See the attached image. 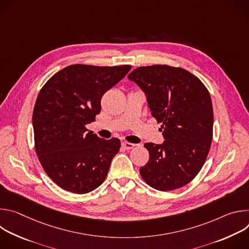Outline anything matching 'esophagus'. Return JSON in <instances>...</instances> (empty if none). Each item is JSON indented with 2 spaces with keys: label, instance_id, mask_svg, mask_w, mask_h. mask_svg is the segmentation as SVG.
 <instances>
[{
  "label": "esophagus",
  "instance_id": "1",
  "mask_svg": "<svg viewBox=\"0 0 249 249\" xmlns=\"http://www.w3.org/2000/svg\"><path fill=\"white\" fill-rule=\"evenodd\" d=\"M121 145H122V147H123L124 149H126V150H130V149H133V148L135 147V145H134V144L129 143V142H125V141H123V142H122Z\"/></svg>",
  "mask_w": 249,
  "mask_h": 249
}]
</instances>
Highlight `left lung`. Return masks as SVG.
I'll use <instances>...</instances> for the list:
<instances>
[{
  "instance_id": "8db88e82",
  "label": "left lung",
  "mask_w": 249,
  "mask_h": 249,
  "mask_svg": "<svg viewBox=\"0 0 249 249\" xmlns=\"http://www.w3.org/2000/svg\"><path fill=\"white\" fill-rule=\"evenodd\" d=\"M128 79L146 94L164 138L162 144L144 145L150 159L140 168L142 178L160 191L188 184L211 148L214 113L208 89L188 71L167 65L139 67Z\"/></svg>"
}]
</instances>
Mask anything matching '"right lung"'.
Instances as JSON below:
<instances>
[{"label":"right lung","instance_id":"right-lung-1","mask_svg":"<svg viewBox=\"0 0 249 249\" xmlns=\"http://www.w3.org/2000/svg\"><path fill=\"white\" fill-rule=\"evenodd\" d=\"M130 70V65H71L39 91L32 115L35 151L47 175L62 189L89 193L107 176L120 141L101 139L86 125L99 114L102 95Z\"/></svg>","mask_w":249,"mask_h":249}]
</instances>
